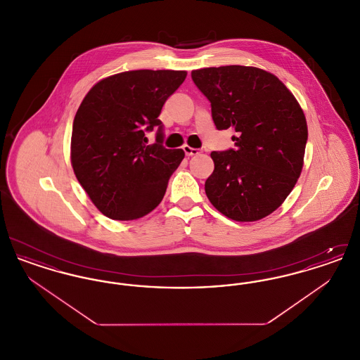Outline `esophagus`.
I'll return each mask as SVG.
<instances>
[{
	"mask_svg": "<svg viewBox=\"0 0 360 360\" xmlns=\"http://www.w3.org/2000/svg\"><path fill=\"white\" fill-rule=\"evenodd\" d=\"M182 148H184L185 154L188 155V156L200 154V150H197V148H193V147H190V146H188V144H185Z\"/></svg>",
	"mask_w": 360,
	"mask_h": 360,
	"instance_id": "obj_1",
	"label": "esophagus"
}]
</instances>
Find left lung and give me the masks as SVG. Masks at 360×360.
<instances>
[{
	"label": "left lung",
	"mask_w": 360,
	"mask_h": 360,
	"mask_svg": "<svg viewBox=\"0 0 360 360\" xmlns=\"http://www.w3.org/2000/svg\"><path fill=\"white\" fill-rule=\"evenodd\" d=\"M212 105L217 129L233 128L235 150L213 151L205 193L235 221H257L283 204L304 166L308 125L285 84L266 70L221 66L193 70Z\"/></svg>",
	"instance_id": "left-lung-1"
}]
</instances>
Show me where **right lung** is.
I'll list each match as a JSON object with an SVG mask.
<instances>
[{"instance_id":"1","label":"right lung","mask_w":360,"mask_h":360,"mask_svg":"<svg viewBox=\"0 0 360 360\" xmlns=\"http://www.w3.org/2000/svg\"><path fill=\"white\" fill-rule=\"evenodd\" d=\"M188 72L132 70L103 78L79 105L72 122L71 166L96 207L109 219L136 220L165 197L185 158L163 147L159 115ZM159 126L157 141L145 132Z\"/></svg>"}]
</instances>
